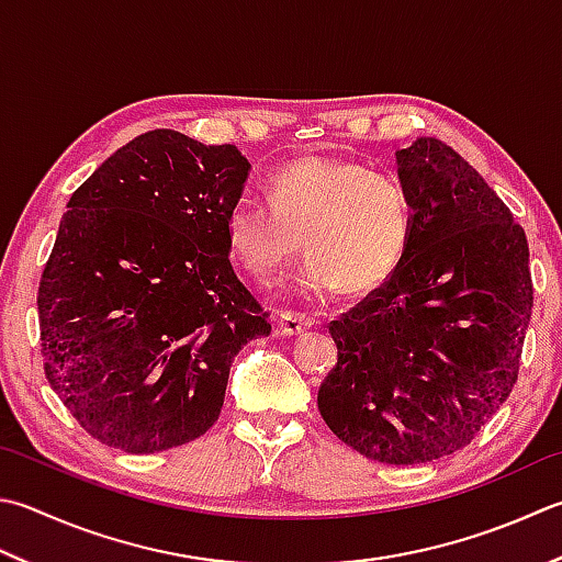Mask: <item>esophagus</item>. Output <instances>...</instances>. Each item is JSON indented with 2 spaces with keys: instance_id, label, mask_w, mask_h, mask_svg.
Wrapping results in <instances>:
<instances>
[{
  "instance_id": "esophagus-1",
  "label": "esophagus",
  "mask_w": 562,
  "mask_h": 562,
  "mask_svg": "<svg viewBox=\"0 0 562 562\" xmlns=\"http://www.w3.org/2000/svg\"><path fill=\"white\" fill-rule=\"evenodd\" d=\"M278 326L284 336H304L314 322L306 314H296V312H284L278 318Z\"/></svg>"
}]
</instances>
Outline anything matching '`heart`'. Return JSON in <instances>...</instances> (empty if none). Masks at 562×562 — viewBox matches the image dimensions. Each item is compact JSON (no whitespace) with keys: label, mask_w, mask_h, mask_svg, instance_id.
Masks as SVG:
<instances>
[{"label":"heart","mask_w":562,"mask_h":562,"mask_svg":"<svg viewBox=\"0 0 562 562\" xmlns=\"http://www.w3.org/2000/svg\"><path fill=\"white\" fill-rule=\"evenodd\" d=\"M268 204L238 200L226 216V246L240 268L272 280L296 252H310L294 290L326 296L340 288H382L409 250L414 202L390 172L334 156H306L274 170Z\"/></svg>","instance_id":"b5f03b06"}]
</instances>
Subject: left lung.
I'll return each mask as SVG.
<instances>
[{
    "label": "left lung",
    "mask_w": 562,
    "mask_h": 562,
    "mask_svg": "<svg viewBox=\"0 0 562 562\" xmlns=\"http://www.w3.org/2000/svg\"><path fill=\"white\" fill-rule=\"evenodd\" d=\"M414 202L397 272L331 322L326 426L360 456L419 465L463 450L507 402L531 322L529 244L509 206L443 140L397 150Z\"/></svg>",
    "instance_id": "8db88e82"
}]
</instances>
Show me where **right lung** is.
Returning <instances> with one entry per match:
<instances>
[{"instance_id":"1","label":"right lung","mask_w":562,"mask_h":562,"mask_svg":"<svg viewBox=\"0 0 562 562\" xmlns=\"http://www.w3.org/2000/svg\"><path fill=\"white\" fill-rule=\"evenodd\" d=\"M250 162L156 128L72 192L38 284L43 370L87 434L148 456L206 434L268 312L228 260Z\"/></svg>"}]
</instances>
